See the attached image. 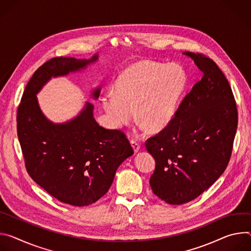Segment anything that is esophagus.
I'll return each instance as SVG.
<instances>
[{
    "instance_id": "1",
    "label": "esophagus",
    "mask_w": 251,
    "mask_h": 251,
    "mask_svg": "<svg viewBox=\"0 0 251 251\" xmlns=\"http://www.w3.org/2000/svg\"><path fill=\"white\" fill-rule=\"evenodd\" d=\"M130 144H131V147H132V149H133V151H134V152H137L138 151H140V149H141V145L138 144L136 141H130Z\"/></svg>"
}]
</instances>
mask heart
Returning a JSON list of instances; mask_svg holds the SVG:
<instances>
[{
    "mask_svg": "<svg viewBox=\"0 0 251 251\" xmlns=\"http://www.w3.org/2000/svg\"><path fill=\"white\" fill-rule=\"evenodd\" d=\"M185 88L186 75L180 67L143 61L119 75L116 93H104L100 105L114 127L129 124L135 109L142 130L149 126L161 130L175 119Z\"/></svg>",
    "mask_w": 251,
    "mask_h": 251,
    "instance_id": "1",
    "label": "heart"
}]
</instances>
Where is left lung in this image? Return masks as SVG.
<instances>
[{"label":"left lung","instance_id":"obj_1","mask_svg":"<svg viewBox=\"0 0 251 251\" xmlns=\"http://www.w3.org/2000/svg\"><path fill=\"white\" fill-rule=\"evenodd\" d=\"M202 78L182 100L173 122L146 143L155 160L151 187L170 204H183L212 185L228 164L237 109L226 75L209 58L185 51Z\"/></svg>","mask_w":251,"mask_h":251}]
</instances>
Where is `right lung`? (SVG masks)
I'll use <instances>...</instances> for the list:
<instances>
[{
	"label": "right lung",
	"instance_id": "right-lung-1",
	"mask_svg": "<svg viewBox=\"0 0 251 251\" xmlns=\"http://www.w3.org/2000/svg\"><path fill=\"white\" fill-rule=\"evenodd\" d=\"M99 60L53 58L41 66L25 89L18 108V137L30 176L50 196L74 206H87L107 192L119 166L133 154L126 134L106 129L86 102L72 120L55 124L42 111L37 95L52 77L86 70ZM100 87L92 91L98 100Z\"/></svg>",
	"mask_w": 251,
	"mask_h": 251
}]
</instances>
